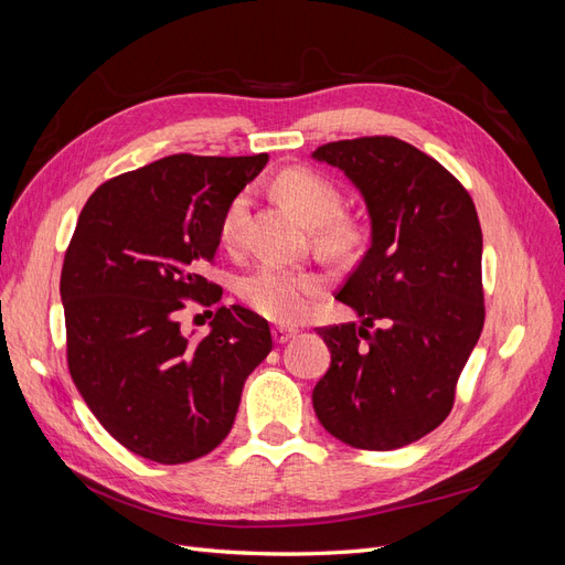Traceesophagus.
<instances>
[{
	"mask_svg": "<svg viewBox=\"0 0 565 565\" xmlns=\"http://www.w3.org/2000/svg\"><path fill=\"white\" fill-rule=\"evenodd\" d=\"M295 334L297 332L292 328H285V324H276V328H273V339H276L278 344H285V341H289Z\"/></svg>",
	"mask_w": 565,
	"mask_h": 565,
	"instance_id": "esophagus-1",
	"label": "esophagus"
}]
</instances>
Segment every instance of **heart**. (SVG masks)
Wrapping results in <instances>:
<instances>
[{"label": "heart", "mask_w": 565, "mask_h": 565, "mask_svg": "<svg viewBox=\"0 0 565 565\" xmlns=\"http://www.w3.org/2000/svg\"><path fill=\"white\" fill-rule=\"evenodd\" d=\"M276 191L292 204L309 226H316V243L328 252H351L363 237L355 218L341 212L339 185L311 167H287L276 179ZM249 195L237 193L221 216V241L237 243L247 214ZM322 282L313 273L264 262L252 268L241 282V297L256 313L278 322H297L311 309L313 297L320 295Z\"/></svg>", "instance_id": "obj_1"}]
</instances>
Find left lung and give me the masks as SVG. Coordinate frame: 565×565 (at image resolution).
I'll use <instances>...</instances> for the list:
<instances>
[{
	"label": "left lung",
	"instance_id": "obj_1",
	"mask_svg": "<svg viewBox=\"0 0 565 565\" xmlns=\"http://www.w3.org/2000/svg\"><path fill=\"white\" fill-rule=\"evenodd\" d=\"M313 158L351 179L372 221V245L337 292L363 322L318 328L332 363L313 409L351 448L396 450L450 415L481 337V224L467 188L396 136L332 141Z\"/></svg>",
	"mask_w": 565,
	"mask_h": 565
}]
</instances>
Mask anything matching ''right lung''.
<instances>
[{
    "label": "right lung",
    "instance_id": "add662e5",
    "mask_svg": "<svg viewBox=\"0 0 565 565\" xmlns=\"http://www.w3.org/2000/svg\"><path fill=\"white\" fill-rule=\"evenodd\" d=\"M268 156H169L100 183L61 270L67 367L104 429L134 455L183 465L235 422L249 372L273 349L268 322L221 306L212 332H181L183 301L212 306L204 278L228 202Z\"/></svg>",
    "mask_w": 565,
    "mask_h": 565
}]
</instances>
